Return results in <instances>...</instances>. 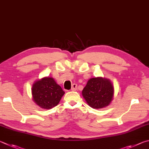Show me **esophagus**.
<instances>
[{
    "instance_id": "obj_1",
    "label": "esophagus",
    "mask_w": 149,
    "mask_h": 149,
    "mask_svg": "<svg viewBox=\"0 0 149 149\" xmlns=\"http://www.w3.org/2000/svg\"><path fill=\"white\" fill-rule=\"evenodd\" d=\"M77 89V84H73L71 87V90L72 91H75Z\"/></svg>"
}]
</instances>
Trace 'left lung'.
Here are the masks:
<instances>
[{"label":"left lung","instance_id":"obj_1","mask_svg":"<svg viewBox=\"0 0 149 149\" xmlns=\"http://www.w3.org/2000/svg\"><path fill=\"white\" fill-rule=\"evenodd\" d=\"M88 105L93 109L107 107L114 97V87L110 80L102 77L88 80L82 92Z\"/></svg>","mask_w":149,"mask_h":149}]
</instances>
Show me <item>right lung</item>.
<instances>
[{
	"label": "right lung",
	"mask_w": 149,
	"mask_h": 149,
	"mask_svg": "<svg viewBox=\"0 0 149 149\" xmlns=\"http://www.w3.org/2000/svg\"><path fill=\"white\" fill-rule=\"evenodd\" d=\"M31 90L34 102L45 109H50L58 105L65 93L61 86L52 77H44L36 80Z\"/></svg>",
	"instance_id": "1"
}]
</instances>
